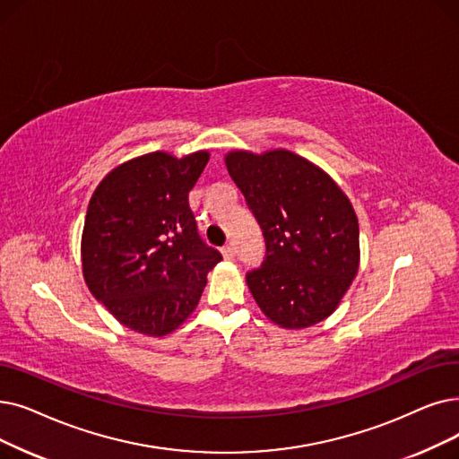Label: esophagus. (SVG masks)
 <instances>
[{"instance_id":"1","label":"esophagus","mask_w":459,"mask_h":459,"mask_svg":"<svg viewBox=\"0 0 459 459\" xmlns=\"http://www.w3.org/2000/svg\"><path fill=\"white\" fill-rule=\"evenodd\" d=\"M221 253H223V256L227 258V261H232V258H234V255H236V251H234V246H225L223 249H221Z\"/></svg>"}]
</instances>
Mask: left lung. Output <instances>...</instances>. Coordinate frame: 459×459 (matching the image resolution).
<instances>
[{"label": "left lung", "mask_w": 459, "mask_h": 459, "mask_svg": "<svg viewBox=\"0 0 459 459\" xmlns=\"http://www.w3.org/2000/svg\"><path fill=\"white\" fill-rule=\"evenodd\" d=\"M225 165L266 240L263 266L246 275L256 306L285 330L325 321L360 266L349 196L321 167L283 148L232 150Z\"/></svg>", "instance_id": "8db88e82"}]
</instances>
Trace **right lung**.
<instances>
[{
    "mask_svg": "<svg viewBox=\"0 0 459 459\" xmlns=\"http://www.w3.org/2000/svg\"><path fill=\"white\" fill-rule=\"evenodd\" d=\"M210 152H152L112 169L93 191L82 230V275L119 325L150 337L180 328L221 261L196 232L187 195Z\"/></svg>",
    "mask_w": 459,
    "mask_h": 459,
    "instance_id": "obj_1",
    "label": "right lung"
}]
</instances>
